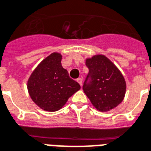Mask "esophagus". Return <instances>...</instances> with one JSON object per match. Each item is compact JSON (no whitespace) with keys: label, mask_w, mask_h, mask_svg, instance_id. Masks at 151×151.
<instances>
[{"label":"esophagus","mask_w":151,"mask_h":151,"mask_svg":"<svg viewBox=\"0 0 151 151\" xmlns=\"http://www.w3.org/2000/svg\"><path fill=\"white\" fill-rule=\"evenodd\" d=\"M77 81H78V83L81 85V86H82V83H83V81H82L81 78H78V79H77Z\"/></svg>","instance_id":"esophagus-1"}]
</instances>
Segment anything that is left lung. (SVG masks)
Here are the masks:
<instances>
[{
  "label": "left lung",
  "mask_w": 151,
  "mask_h": 151,
  "mask_svg": "<svg viewBox=\"0 0 151 151\" xmlns=\"http://www.w3.org/2000/svg\"><path fill=\"white\" fill-rule=\"evenodd\" d=\"M88 75L83 90L91 102L101 111H106L122 102L126 93V81L118 68L102 55L87 59Z\"/></svg>",
  "instance_id": "obj_1"
}]
</instances>
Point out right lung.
I'll use <instances>...</instances> for the list:
<instances>
[{
    "mask_svg": "<svg viewBox=\"0 0 151 151\" xmlns=\"http://www.w3.org/2000/svg\"><path fill=\"white\" fill-rule=\"evenodd\" d=\"M61 59L60 53L50 55L33 71L28 81L32 101L46 111L60 109L70 97L81 88L63 68Z\"/></svg>",
    "mask_w": 151,
    "mask_h": 151,
    "instance_id": "right-lung-1",
    "label": "right lung"
}]
</instances>
